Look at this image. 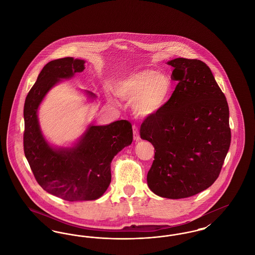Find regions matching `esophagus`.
I'll return each instance as SVG.
<instances>
[{
	"mask_svg": "<svg viewBox=\"0 0 255 255\" xmlns=\"http://www.w3.org/2000/svg\"><path fill=\"white\" fill-rule=\"evenodd\" d=\"M133 139H134L135 141H138V140L140 139V136H139V132H138V130H137V128H136L135 125H133Z\"/></svg>",
	"mask_w": 255,
	"mask_h": 255,
	"instance_id": "34e87169",
	"label": "esophagus"
}]
</instances>
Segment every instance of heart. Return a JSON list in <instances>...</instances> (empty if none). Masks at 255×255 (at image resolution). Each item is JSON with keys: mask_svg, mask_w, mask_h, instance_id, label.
Returning a JSON list of instances; mask_svg holds the SVG:
<instances>
[{"mask_svg": "<svg viewBox=\"0 0 255 255\" xmlns=\"http://www.w3.org/2000/svg\"><path fill=\"white\" fill-rule=\"evenodd\" d=\"M172 82L168 76L154 70L132 73L115 86L116 96L134 100L133 109L140 116H150L160 109L169 98Z\"/></svg>", "mask_w": 255, "mask_h": 255, "instance_id": "1", "label": "heart"}]
</instances>
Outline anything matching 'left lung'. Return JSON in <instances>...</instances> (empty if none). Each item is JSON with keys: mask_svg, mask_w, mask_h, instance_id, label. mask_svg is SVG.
Masks as SVG:
<instances>
[{"mask_svg": "<svg viewBox=\"0 0 255 255\" xmlns=\"http://www.w3.org/2000/svg\"><path fill=\"white\" fill-rule=\"evenodd\" d=\"M167 64L178 84L169 100L146 117L140 137L156 150L149 188L163 198L182 199L217 180L231 145L230 110L206 63L176 58Z\"/></svg>", "mask_w": 255, "mask_h": 255, "instance_id": "1", "label": "left lung"}]
</instances>
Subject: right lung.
Returning <instances> with one entry per match:
<instances>
[{
  "label": "right lung",
  "mask_w": 255,
  "mask_h": 255,
  "mask_svg": "<svg viewBox=\"0 0 255 255\" xmlns=\"http://www.w3.org/2000/svg\"><path fill=\"white\" fill-rule=\"evenodd\" d=\"M84 63L73 57L50 61L24 101V156L39 185L70 202L97 200L104 194L111 182L112 159L133 140L132 124L123 120L105 126H90L73 148L54 149L45 140L37 118L41 101L60 79L83 72Z\"/></svg>",
  "instance_id": "right-lung-1"
}]
</instances>
